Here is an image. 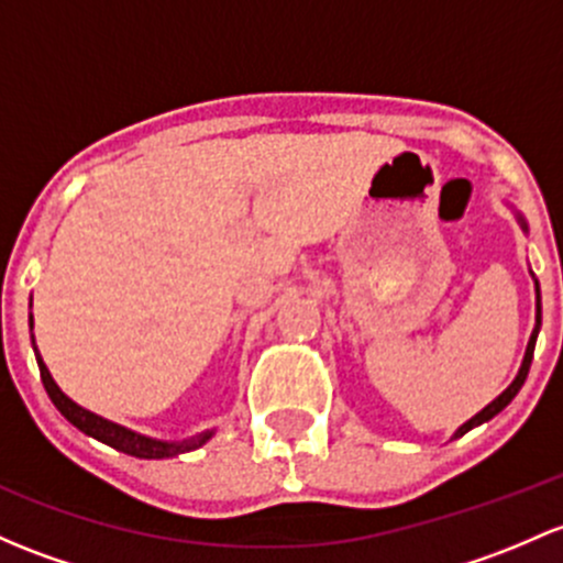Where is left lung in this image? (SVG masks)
I'll return each instance as SVG.
<instances>
[{
	"mask_svg": "<svg viewBox=\"0 0 563 563\" xmlns=\"http://www.w3.org/2000/svg\"><path fill=\"white\" fill-rule=\"evenodd\" d=\"M516 221L520 223V229H523V232H529V227H526V218L520 216L518 210H516ZM531 280H534V294H537V316H534V331H531V336H529V345H526V353H523V361H520V369H518V375L512 377V383H510V386H507L505 390H501V394L496 396V399L490 401V405H485L483 410L477 412V416H472L470 421H466V423H461L459 429L453 431V440H459V437H464L466 431H472V429H475V426H481V423H488L490 418H494V416H499V412L505 410V407L510 405L512 399H516V394H518V390L523 388V383H526V375H529L531 358H534V345H537V336H540V327H542V299H540V283H537L534 272H531Z\"/></svg>",
	"mask_w": 563,
	"mask_h": 563,
	"instance_id": "left-lung-1",
	"label": "left lung"
}]
</instances>
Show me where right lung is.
Returning a JSON list of instances; mask_svg holds the SVG:
<instances>
[{
	"mask_svg": "<svg viewBox=\"0 0 563 563\" xmlns=\"http://www.w3.org/2000/svg\"><path fill=\"white\" fill-rule=\"evenodd\" d=\"M29 329H34L32 316H29ZM32 347H34V356H37L43 386L47 390V396H51L53 405H56V410L62 412L69 423L78 426L82 434L93 437V440L104 442V445L115 448V451L134 455V459H175V455H180V453L197 451V448H202L205 442H210L212 434H216V429H207V431H199V434H194V437H186V440H158V437L140 434V431L126 429V426L108 421V418H102V416H97V412L80 407L78 401H73L62 388H58V383L53 380V375L47 372L43 356H40L37 345H34V334H32Z\"/></svg>",
	"mask_w": 563,
	"mask_h": 563,
	"instance_id": "obj_1",
	"label": "right lung"
}]
</instances>
